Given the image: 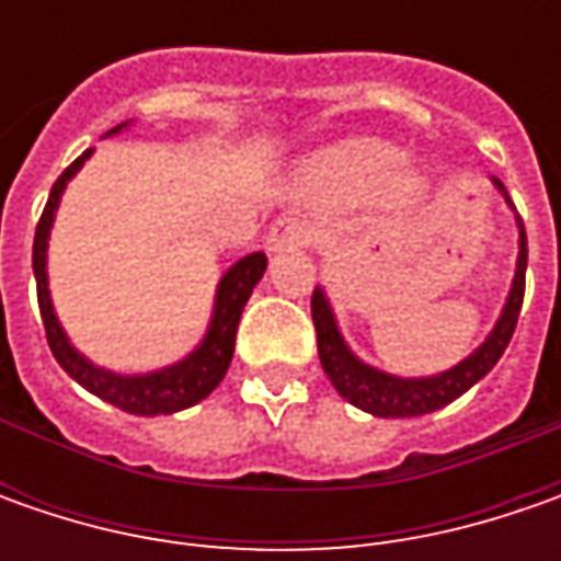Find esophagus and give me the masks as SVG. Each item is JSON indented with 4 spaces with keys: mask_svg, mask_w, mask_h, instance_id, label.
<instances>
[{
    "mask_svg": "<svg viewBox=\"0 0 561 561\" xmlns=\"http://www.w3.org/2000/svg\"><path fill=\"white\" fill-rule=\"evenodd\" d=\"M309 247V230L293 221H277L268 230V252L280 255V252H296V249Z\"/></svg>",
    "mask_w": 561,
    "mask_h": 561,
    "instance_id": "1",
    "label": "esophagus"
}]
</instances>
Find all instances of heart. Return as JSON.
<instances>
[{
	"instance_id": "b5f03b06",
	"label": "heart",
	"mask_w": 561,
	"mask_h": 561,
	"mask_svg": "<svg viewBox=\"0 0 561 561\" xmlns=\"http://www.w3.org/2000/svg\"><path fill=\"white\" fill-rule=\"evenodd\" d=\"M397 168V152L383 142H353L336 149L324 162V181L350 196H368L383 184ZM399 193L412 196L419 193V181L405 178L399 181Z\"/></svg>"
}]
</instances>
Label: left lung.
<instances>
[{
	"mask_svg": "<svg viewBox=\"0 0 561 561\" xmlns=\"http://www.w3.org/2000/svg\"><path fill=\"white\" fill-rule=\"evenodd\" d=\"M490 181L503 193L508 208L515 211L503 181H496V178H490ZM515 225H518V262H515V277H512V287H508L506 306H503V312L496 318L493 331L484 336V343L474 353H468L462 362H456L453 368L440 371V375L399 377L390 375V371H380V368L368 365V362H362L350 350V343L343 340V334H340L334 306H331L324 287H314L312 321L314 334H318V358H321L324 375L331 377V383L336 387V393L346 402H353L362 412L377 415V419H415V415H427V412H437L443 405H449L453 399L468 393L500 362V356L506 353L508 340H512L515 324H518L522 299H525L528 237H525V225H522L518 215H515Z\"/></svg>",
	"mask_w": 561,
	"mask_h": 561,
	"instance_id": "1",
	"label": "left lung"
}]
</instances>
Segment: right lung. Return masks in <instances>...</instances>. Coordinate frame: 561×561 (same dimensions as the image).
<instances>
[{
    "mask_svg": "<svg viewBox=\"0 0 561 561\" xmlns=\"http://www.w3.org/2000/svg\"><path fill=\"white\" fill-rule=\"evenodd\" d=\"M124 127H130V121L112 127L105 137H115ZM90 156H93V149H87L75 164H68L65 174L55 181L49 203H46L43 218L36 225V237H33V277H36V293H39V314H43L46 340H49V350L58 358V365L68 371V377H75L77 383L83 390H90L93 397L105 399L115 409L130 412V415H146V419L174 415L181 409L203 402L225 380L230 358H233V340H237V328H240V314H243V306L252 296V287L262 280V274L268 268V259H265V252H249L221 274L208 328H205L203 340L196 343L193 353L178 358L174 365H164V368H156V371H142V375H124V371L102 368L93 358L83 356L71 343L68 331L61 328V321L55 314L53 293H49V271H46L49 233H53L61 193H65L68 181L87 164Z\"/></svg>",
    "mask_w": 561,
    "mask_h": 561,
    "instance_id": "1",
    "label": "right lung"
}]
</instances>
